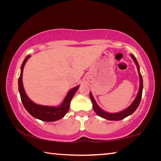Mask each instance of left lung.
Masks as SVG:
<instances>
[{
	"mask_svg": "<svg viewBox=\"0 0 161 161\" xmlns=\"http://www.w3.org/2000/svg\"><path fill=\"white\" fill-rule=\"evenodd\" d=\"M130 57H131L132 59L134 61L135 64L136 66H137L138 75H139V78H140V85H139V89H138V92L137 94V96H136V99L133 101V103L130 104L129 107L126 109L121 111V112L118 113H108L106 112L105 111L102 110L101 108L95 101L94 98L93 97V95H92V92H89V97H90V99L92 102V104H93V108L94 111H95L98 116H99L102 118L107 119V120H111V121H119V120L124 119L126 117L130 116V114H132L134 111L136 110V108H138V106H139V103L141 102V97H142V92H143V78L142 76L141 75L140 69H139V64H138L137 60L133 54H130Z\"/></svg>",
	"mask_w": 161,
	"mask_h": 161,
	"instance_id": "left-lung-1",
	"label": "left lung"
}]
</instances>
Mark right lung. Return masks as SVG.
Returning <instances> with one entry per match:
<instances>
[{
  "mask_svg": "<svg viewBox=\"0 0 161 161\" xmlns=\"http://www.w3.org/2000/svg\"><path fill=\"white\" fill-rule=\"evenodd\" d=\"M31 58V55H28L24 59L23 64L21 65V72L20 77L18 79V89L20 92V99L24 107L28 111V112L35 118L44 121H55L60 119L65 116V114L69 111L70 102L72 100L76 92L79 89V86H77L75 88L71 89L68 92L66 97L62 103L59 107H50V106L39 105L34 103L32 101L29 99L24 89L23 84V68L28 58Z\"/></svg>",
  "mask_w": 161,
  "mask_h": 161,
  "instance_id": "add662e5",
  "label": "right lung"
}]
</instances>
